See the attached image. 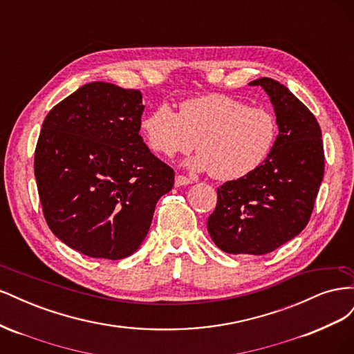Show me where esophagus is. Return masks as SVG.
Returning a JSON list of instances; mask_svg holds the SVG:
<instances>
[{"instance_id":"esophagus-1","label":"esophagus","mask_w":354,"mask_h":354,"mask_svg":"<svg viewBox=\"0 0 354 354\" xmlns=\"http://www.w3.org/2000/svg\"><path fill=\"white\" fill-rule=\"evenodd\" d=\"M190 183H192L190 178H187L185 176H180V174L176 176V186H187Z\"/></svg>"}]
</instances>
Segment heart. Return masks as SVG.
<instances>
[{
    "label": "heart",
    "instance_id": "obj_1",
    "mask_svg": "<svg viewBox=\"0 0 354 354\" xmlns=\"http://www.w3.org/2000/svg\"><path fill=\"white\" fill-rule=\"evenodd\" d=\"M149 147L167 158L199 152L187 165L221 181L236 180L263 164L276 140L274 116L226 94H205L180 103L176 113L158 104L140 122Z\"/></svg>",
    "mask_w": 354,
    "mask_h": 354
}]
</instances>
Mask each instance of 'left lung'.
<instances>
[{
	"label": "left lung",
	"instance_id": "obj_1",
	"mask_svg": "<svg viewBox=\"0 0 354 354\" xmlns=\"http://www.w3.org/2000/svg\"><path fill=\"white\" fill-rule=\"evenodd\" d=\"M279 128L270 153L252 173L217 189L211 239L227 254L263 255L301 233L324 178L322 131L315 115L272 78H259Z\"/></svg>",
	"mask_w": 354,
	"mask_h": 354
}]
</instances>
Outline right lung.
Listing matches in <instances>:
<instances>
[{
    "label": "right lung",
    "instance_id": "right-lung-1",
    "mask_svg": "<svg viewBox=\"0 0 354 354\" xmlns=\"http://www.w3.org/2000/svg\"><path fill=\"white\" fill-rule=\"evenodd\" d=\"M138 90L82 85L53 108L35 149L46 221L69 248L121 260L138 250L174 171L143 143Z\"/></svg>",
    "mask_w": 354,
    "mask_h": 354
}]
</instances>
